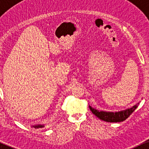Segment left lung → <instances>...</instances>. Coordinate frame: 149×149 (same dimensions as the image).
Returning a JSON list of instances; mask_svg holds the SVG:
<instances>
[{
    "instance_id": "left-lung-1",
    "label": "left lung",
    "mask_w": 149,
    "mask_h": 149,
    "mask_svg": "<svg viewBox=\"0 0 149 149\" xmlns=\"http://www.w3.org/2000/svg\"><path fill=\"white\" fill-rule=\"evenodd\" d=\"M139 103L136 104L130 108L125 109V110L120 111H104L97 110L96 109H94L90 106H89L90 109L91 110L92 113L95 114L97 118L102 120L106 121V122L109 123H118L124 121L129 117L130 116L134 111L135 109L138 107Z\"/></svg>"
}]
</instances>
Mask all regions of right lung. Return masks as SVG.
I'll return each instance as SVG.
<instances>
[{
	"mask_svg": "<svg viewBox=\"0 0 149 149\" xmlns=\"http://www.w3.org/2000/svg\"><path fill=\"white\" fill-rule=\"evenodd\" d=\"M44 126H45V125L44 124H36V125H31V127L37 129V128L44 127Z\"/></svg>",
	"mask_w": 149,
	"mask_h": 149,
	"instance_id": "1",
	"label": "right lung"
}]
</instances>
